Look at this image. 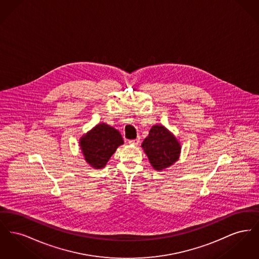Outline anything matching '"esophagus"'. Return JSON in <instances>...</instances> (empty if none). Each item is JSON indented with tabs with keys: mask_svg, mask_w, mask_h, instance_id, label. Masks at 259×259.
Segmentation results:
<instances>
[{
	"mask_svg": "<svg viewBox=\"0 0 259 259\" xmlns=\"http://www.w3.org/2000/svg\"><path fill=\"white\" fill-rule=\"evenodd\" d=\"M139 143H140V138H137V139L130 140V141H129V144H130V145H133V146H137Z\"/></svg>",
	"mask_w": 259,
	"mask_h": 259,
	"instance_id": "1",
	"label": "esophagus"
}]
</instances>
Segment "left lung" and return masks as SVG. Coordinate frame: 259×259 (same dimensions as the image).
Returning a JSON list of instances; mask_svg holds the SVG:
<instances>
[{"mask_svg": "<svg viewBox=\"0 0 259 259\" xmlns=\"http://www.w3.org/2000/svg\"><path fill=\"white\" fill-rule=\"evenodd\" d=\"M142 148L156 171H162L172 165L179 159L182 148L176 137L162 125L151 127Z\"/></svg>", "mask_w": 259, "mask_h": 259, "instance_id": "1", "label": "left lung"}]
</instances>
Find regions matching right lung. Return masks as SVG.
<instances>
[{
    "mask_svg": "<svg viewBox=\"0 0 259 259\" xmlns=\"http://www.w3.org/2000/svg\"><path fill=\"white\" fill-rule=\"evenodd\" d=\"M123 143L119 131L106 123L96 125L79 139L84 159L95 169L104 168L116 148Z\"/></svg>",
    "mask_w": 259,
    "mask_h": 259,
    "instance_id": "right-lung-1",
    "label": "right lung"
}]
</instances>
